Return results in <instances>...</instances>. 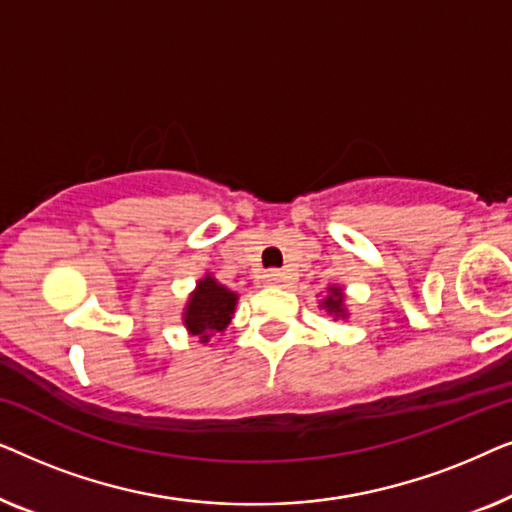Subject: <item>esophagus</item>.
Listing matches in <instances>:
<instances>
[{
    "label": "esophagus",
    "mask_w": 512,
    "mask_h": 512,
    "mask_svg": "<svg viewBox=\"0 0 512 512\" xmlns=\"http://www.w3.org/2000/svg\"><path fill=\"white\" fill-rule=\"evenodd\" d=\"M289 272H282V270H270L263 275V282L268 286H286L289 284Z\"/></svg>",
    "instance_id": "34e87169"
}]
</instances>
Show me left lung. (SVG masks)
<instances>
[{"label": "left lung", "instance_id": "8db88e82", "mask_svg": "<svg viewBox=\"0 0 512 512\" xmlns=\"http://www.w3.org/2000/svg\"><path fill=\"white\" fill-rule=\"evenodd\" d=\"M319 307L331 314L333 319H349L347 293L340 284H328L326 286V296L319 300Z\"/></svg>", "mask_w": 512, "mask_h": 512}]
</instances>
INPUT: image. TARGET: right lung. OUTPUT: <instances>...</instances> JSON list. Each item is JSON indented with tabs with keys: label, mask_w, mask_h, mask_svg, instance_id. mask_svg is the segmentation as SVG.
<instances>
[{
	"label": "right lung",
	"mask_w": 512,
	"mask_h": 512,
	"mask_svg": "<svg viewBox=\"0 0 512 512\" xmlns=\"http://www.w3.org/2000/svg\"><path fill=\"white\" fill-rule=\"evenodd\" d=\"M237 300L240 296L235 291H230L212 272H207L188 293L184 312H181V324L188 335H195L202 345H209L212 338L226 331L230 319L235 317Z\"/></svg>",
	"instance_id": "obj_1"
}]
</instances>
